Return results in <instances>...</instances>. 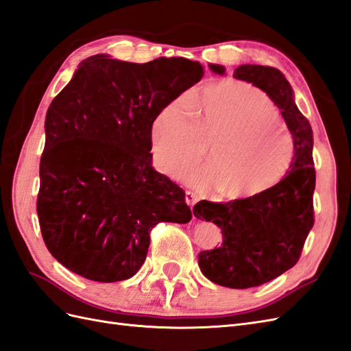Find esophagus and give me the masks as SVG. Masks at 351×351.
I'll list each match as a JSON object with an SVG mask.
<instances>
[{"label": "esophagus", "mask_w": 351, "mask_h": 351, "mask_svg": "<svg viewBox=\"0 0 351 351\" xmlns=\"http://www.w3.org/2000/svg\"><path fill=\"white\" fill-rule=\"evenodd\" d=\"M185 202H186V204L190 206V208L193 209V206H194L197 202H199V195L191 193V191H186V193H185Z\"/></svg>", "instance_id": "obj_1"}]
</instances>
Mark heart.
I'll list each match as a JSON object with an SVG mask.
<instances>
[{"label": "heart", "instance_id": "1", "mask_svg": "<svg viewBox=\"0 0 351 351\" xmlns=\"http://www.w3.org/2000/svg\"><path fill=\"white\" fill-rule=\"evenodd\" d=\"M165 105L151 125L152 156L161 173L178 179L203 158L208 167L185 175L200 191L249 200L271 190L289 170L295 142L269 97L252 86L218 82Z\"/></svg>", "mask_w": 351, "mask_h": 351}]
</instances>
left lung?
Here are the masks:
<instances>
[{
  "label": "left lung",
  "mask_w": 351,
  "mask_h": 351,
  "mask_svg": "<svg viewBox=\"0 0 351 351\" xmlns=\"http://www.w3.org/2000/svg\"><path fill=\"white\" fill-rule=\"evenodd\" d=\"M209 68L215 74H226L222 65L209 64ZM232 77L268 95L295 142L292 165L271 190L249 200H202L193 209L197 219L213 222L222 231L218 247L199 254L202 273L217 285L247 289L273 280L298 263L314 223L316 170L311 125L296 106L292 86L280 71L246 64L236 68Z\"/></svg>",
  "instance_id": "1"
}]
</instances>
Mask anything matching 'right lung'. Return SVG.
I'll return each instance as SVG.
<instances>
[{
	"label": "right lung",
	"instance_id": "1",
	"mask_svg": "<svg viewBox=\"0 0 351 351\" xmlns=\"http://www.w3.org/2000/svg\"><path fill=\"white\" fill-rule=\"evenodd\" d=\"M203 77L199 62L90 56L53 99L37 213L49 252L88 280H128L158 222H190L181 186L152 167L158 111Z\"/></svg>",
	"mask_w": 351,
	"mask_h": 351
}]
</instances>
